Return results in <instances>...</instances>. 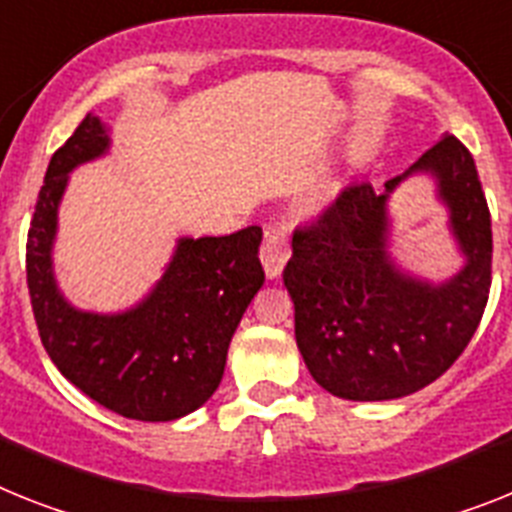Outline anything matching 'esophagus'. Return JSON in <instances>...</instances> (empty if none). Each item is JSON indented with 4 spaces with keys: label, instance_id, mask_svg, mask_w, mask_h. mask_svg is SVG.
Instances as JSON below:
<instances>
[{
    "label": "esophagus",
    "instance_id": "34e87169",
    "mask_svg": "<svg viewBox=\"0 0 512 512\" xmlns=\"http://www.w3.org/2000/svg\"><path fill=\"white\" fill-rule=\"evenodd\" d=\"M291 249H289V234L286 229H270L265 234V242L260 247V260H263L265 276L278 278L283 273V265L289 263Z\"/></svg>",
    "mask_w": 512,
    "mask_h": 512
}]
</instances>
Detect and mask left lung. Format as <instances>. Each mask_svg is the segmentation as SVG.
<instances>
[{"instance_id":"8db88e82","label":"left lung","mask_w":512,"mask_h":512,"mask_svg":"<svg viewBox=\"0 0 512 512\" xmlns=\"http://www.w3.org/2000/svg\"><path fill=\"white\" fill-rule=\"evenodd\" d=\"M432 173L467 265L450 282H419L387 255V197L411 173ZM283 283L309 375L346 401H390L445 375L474 338L492 286V221L466 145L453 135L377 192L338 195L291 239Z\"/></svg>"}]
</instances>
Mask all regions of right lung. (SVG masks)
Returning a JSON list of instances; mask_svg holds the SVG:
<instances>
[{
	"label": "right lung",
	"mask_w": 512,
	"mask_h": 512,
	"mask_svg": "<svg viewBox=\"0 0 512 512\" xmlns=\"http://www.w3.org/2000/svg\"><path fill=\"white\" fill-rule=\"evenodd\" d=\"M106 148V124L88 114L51 156L25 247L33 317L51 362L88 398L137 422H171L216 393L231 336L265 281L257 257L263 229L179 239L163 278L137 307L80 312L59 294L51 247L67 176Z\"/></svg>",
	"instance_id": "1"
}]
</instances>
